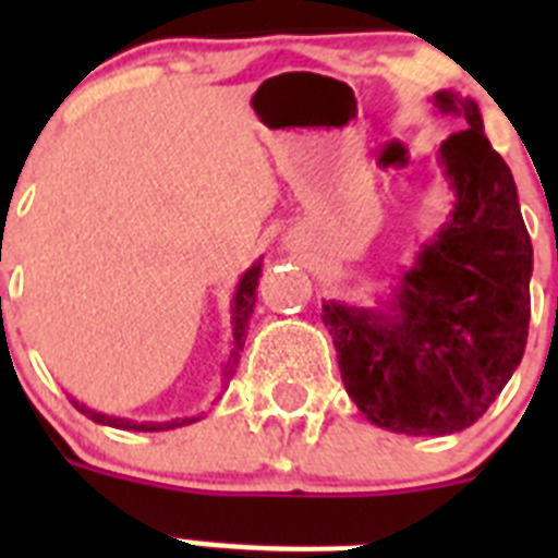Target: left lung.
Segmentation results:
<instances>
[{
	"label": "left lung",
	"mask_w": 558,
	"mask_h": 558,
	"mask_svg": "<svg viewBox=\"0 0 558 558\" xmlns=\"http://www.w3.org/2000/svg\"><path fill=\"white\" fill-rule=\"evenodd\" d=\"M433 108L463 125L438 147L450 218L377 307L329 299L322 310L354 405L405 436L475 425L520 366L531 322L534 248L514 175L472 97L441 88Z\"/></svg>",
	"instance_id": "1"
}]
</instances>
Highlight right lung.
Instances as JSON below:
<instances>
[{"label": "right lung", "mask_w": 558, "mask_h": 558, "mask_svg": "<svg viewBox=\"0 0 558 558\" xmlns=\"http://www.w3.org/2000/svg\"><path fill=\"white\" fill-rule=\"evenodd\" d=\"M259 276H263V256L240 276V282H236L234 299H231V357L223 368V388L226 383L234 374L236 363H240V352L245 347V335H248V322L251 315H254V304H256V284H259ZM72 405L77 408L81 413H86L92 422L106 427H117V430H133V433H159V430H175V427L192 425V422H198V416H181V418H170V422H136V418L128 416H113V413H102V411H92L88 405L72 399Z\"/></svg>", "instance_id": "obj_1"}]
</instances>
